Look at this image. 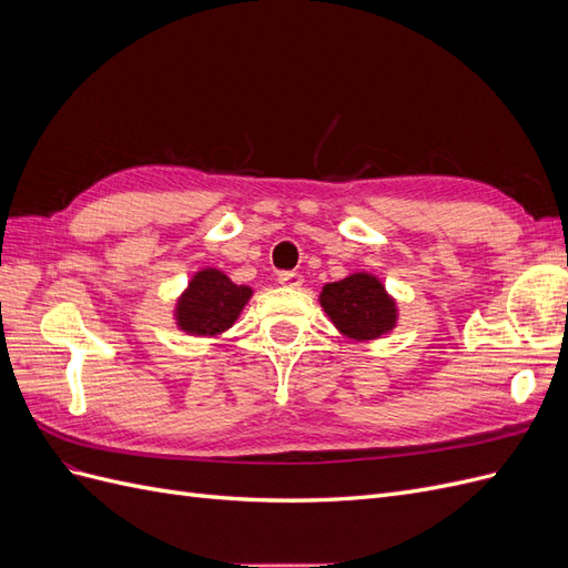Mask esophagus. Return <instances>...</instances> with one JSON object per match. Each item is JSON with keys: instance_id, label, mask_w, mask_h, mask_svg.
<instances>
[{"instance_id": "obj_1", "label": "esophagus", "mask_w": 568, "mask_h": 568, "mask_svg": "<svg viewBox=\"0 0 568 568\" xmlns=\"http://www.w3.org/2000/svg\"><path fill=\"white\" fill-rule=\"evenodd\" d=\"M277 282L286 288H298L303 284V277L298 272H280L277 274Z\"/></svg>"}]
</instances>
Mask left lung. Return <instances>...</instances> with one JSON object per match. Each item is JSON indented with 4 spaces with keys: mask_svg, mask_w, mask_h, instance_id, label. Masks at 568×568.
Segmentation results:
<instances>
[{
    "mask_svg": "<svg viewBox=\"0 0 568 568\" xmlns=\"http://www.w3.org/2000/svg\"><path fill=\"white\" fill-rule=\"evenodd\" d=\"M320 303L338 329L357 341L379 338L395 326L393 298L379 280L365 272L326 284Z\"/></svg>",
    "mask_w": 568,
    "mask_h": 568,
    "instance_id": "left-lung-1",
    "label": "left lung"
}]
</instances>
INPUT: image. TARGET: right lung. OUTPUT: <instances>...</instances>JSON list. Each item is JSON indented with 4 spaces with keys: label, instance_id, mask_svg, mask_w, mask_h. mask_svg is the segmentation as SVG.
I'll return each mask as SVG.
<instances>
[{
    "label": "right lung",
    "instance_id": "add662e5",
    "mask_svg": "<svg viewBox=\"0 0 568 568\" xmlns=\"http://www.w3.org/2000/svg\"><path fill=\"white\" fill-rule=\"evenodd\" d=\"M248 298V286H236L220 270H201L178 303V326L194 336H215L230 329Z\"/></svg>",
    "mask_w": 568,
    "mask_h": 568
}]
</instances>
